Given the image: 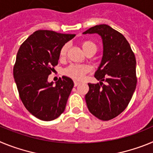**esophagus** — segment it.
I'll list each match as a JSON object with an SVG mask.
<instances>
[{
	"instance_id": "obj_1",
	"label": "esophagus",
	"mask_w": 153,
	"mask_h": 153,
	"mask_svg": "<svg viewBox=\"0 0 153 153\" xmlns=\"http://www.w3.org/2000/svg\"><path fill=\"white\" fill-rule=\"evenodd\" d=\"M79 84V82H77V81H74V86H77Z\"/></svg>"
}]
</instances>
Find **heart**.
Listing matches in <instances>:
<instances>
[{
    "mask_svg": "<svg viewBox=\"0 0 153 153\" xmlns=\"http://www.w3.org/2000/svg\"><path fill=\"white\" fill-rule=\"evenodd\" d=\"M81 47L86 54L89 53H95L97 51V44L90 40H83L81 42ZM67 50H68V44H65L62 46L59 52V56L60 59H64L67 55ZM90 68L87 65H79V64H71L63 70V74L65 76L72 78L75 80H81L84 77L86 74L90 72Z\"/></svg>",
    "mask_w": 153,
    "mask_h": 153,
    "instance_id": "b5f03b06",
    "label": "heart"
}]
</instances>
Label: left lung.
Returning a JSON list of instances; mask_svg holds the SVG:
<instances>
[{
  "label": "left lung",
  "mask_w": 153,
  "mask_h": 153,
  "mask_svg": "<svg viewBox=\"0 0 153 153\" xmlns=\"http://www.w3.org/2000/svg\"><path fill=\"white\" fill-rule=\"evenodd\" d=\"M83 33H98L102 39L103 56L94 75L100 82L88 83L85 100L93 116L107 121L123 112L132 99L137 83L136 57L125 36L106 24Z\"/></svg>",
  "instance_id": "left-lung-1"
}]
</instances>
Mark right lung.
<instances>
[{"mask_svg":"<svg viewBox=\"0 0 153 153\" xmlns=\"http://www.w3.org/2000/svg\"><path fill=\"white\" fill-rule=\"evenodd\" d=\"M74 36L39 30L19 48L13 78L24 106L39 120L51 121L64 111L74 82L63 76L53 86V82L48 83L47 79L58 64L62 46Z\"/></svg>","mask_w":153,"mask_h":153,"instance_id":"1","label":"right lung"}]
</instances>
